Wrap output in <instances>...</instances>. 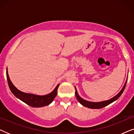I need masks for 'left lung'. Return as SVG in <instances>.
Returning a JSON list of instances; mask_svg holds the SVG:
<instances>
[{
  "label": "left lung",
  "mask_w": 134,
  "mask_h": 134,
  "mask_svg": "<svg viewBox=\"0 0 134 134\" xmlns=\"http://www.w3.org/2000/svg\"><path fill=\"white\" fill-rule=\"evenodd\" d=\"M127 81V79L126 80L125 83H124V85L123 86V87H122V88L121 89V90L119 92L118 94H116V96H114L111 99H109L107 100H104V101L98 102H90V101H88V100H84L83 99H82L81 97H80L79 95L78 94L76 87H75V90H76L75 94H76V96L77 99L78 101L82 105L85 106V107H86L90 108V109H101V108H103L104 107H105V106L109 105L110 104L112 103L113 102H114L115 100L118 99L120 98L121 95L122 94V92H123L124 90V88H125V87H126Z\"/></svg>",
  "instance_id": "1"
}]
</instances>
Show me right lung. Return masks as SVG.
<instances>
[{
  "mask_svg": "<svg viewBox=\"0 0 134 134\" xmlns=\"http://www.w3.org/2000/svg\"><path fill=\"white\" fill-rule=\"evenodd\" d=\"M7 78L8 80V83L9 88H10L11 91L13 94L15 96L16 98L19 99L22 101L25 102L27 105L31 106L33 107H41L44 106L48 105L54 100V98L57 94V90L59 87V84L57 85L54 90L48 94L44 95V96H40V95H36L34 94H30V93H24L23 91H20L18 88L14 87L13 84L12 83V81L9 77L8 71L7 69Z\"/></svg>",
  "mask_w": 134,
  "mask_h": 134,
  "instance_id": "obj_1",
  "label": "right lung"
}]
</instances>
